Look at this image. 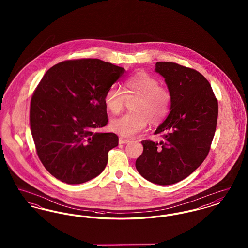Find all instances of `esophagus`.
Returning <instances> with one entry per match:
<instances>
[{"mask_svg":"<svg viewBox=\"0 0 248 248\" xmlns=\"http://www.w3.org/2000/svg\"><path fill=\"white\" fill-rule=\"evenodd\" d=\"M130 140L128 139H124V138H119V143L120 144H127V143H129Z\"/></svg>","mask_w":248,"mask_h":248,"instance_id":"1","label":"esophagus"}]
</instances>
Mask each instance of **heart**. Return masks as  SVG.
<instances>
[{"label":"heart","mask_w":248,"mask_h":248,"mask_svg":"<svg viewBox=\"0 0 248 248\" xmlns=\"http://www.w3.org/2000/svg\"><path fill=\"white\" fill-rule=\"evenodd\" d=\"M125 98H136L132 103L133 112L110 122V128L123 137H133L146 129L149 121L157 124L169 114L173 96L171 91L162 86L154 76L140 72L124 83V92L116 85L110 86L104 96L106 108L113 114L120 113Z\"/></svg>","instance_id":"1"}]
</instances>
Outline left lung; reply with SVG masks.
I'll return each instance as SVG.
<instances>
[{
    "instance_id": "8db88e82",
    "label": "left lung",
    "mask_w": 248,
    "mask_h": 248,
    "mask_svg": "<svg viewBox=\"0 0 248 248\" xmlns=\"http://www.w3.org/2000/svg\"><path fill=\"white\" fill-rule=\"evenodd\" d=\"M173 101L170 112L154 134L163 140H143L136 161L139 173L158 185L189 177L206 158L217 127L218 106L212 87L200 72L174 62H157Z\"/></svg>"
}]
</instances>
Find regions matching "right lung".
<instances>
[{
    "instance_id": "add662e5",
    "label": "right lung",
    "mask_w": 248,
    "mask_h": 248,
    "mask_svg": "<svg viewBox=\"0 0 248 248\" xmlns=\"http://www.w3.org/2000/svg\"><path fill=\"white\" fill-rule=\"evenodd\" d=\"M125 70L96 59L62 61L50 68L31 100V131L48 172L62 182L81 184L106 167L108 153L118 146L107 125V90Z\"/></svg>"
}]
</instances>
